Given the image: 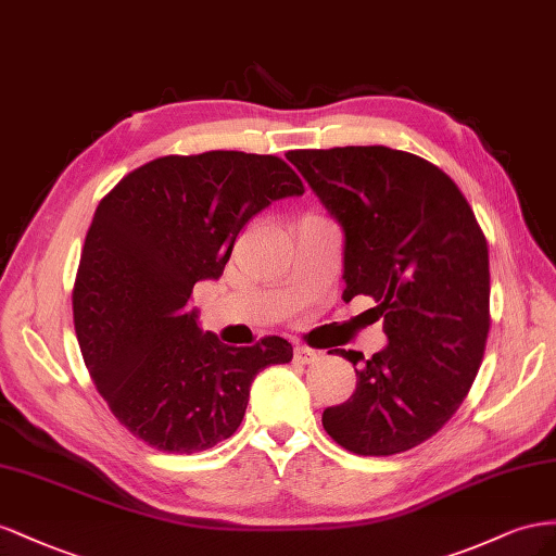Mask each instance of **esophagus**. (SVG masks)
Masks as SVG:
<instances>
[{"label":"esophagus","instance_id":"34e87169","mask_svg":"<svg viewBox=\"0 0 556 556\" xmlns=\"http://www.w3.org/2000/svg\"><path fill=\"white\" fill-rule=\"evenodd\" d=\"M316 358H319V354H316L314 349H309L305 344H295L293 346V361L300 363V366H307V363H314Z\"/></svg>","mask_w":556,"mask_h":556}]
</instances>
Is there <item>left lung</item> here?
Wrapping results in <instances>:
<instances>
[{
  "label": "left lung",
  "mask_w": 556,
  "mask_h": 556,
  "mask_svg": "<svg viewBox=\"0 0 556 556\" xmlns=\"http://www.w3.org/2000/svg\"><path fill=\"white\" fill-rule=\"evenodd\" d=\"M344 230V300L370 295L389 346L361 363L352 399L324 409L326 433L361 456H391L435 435L482 366L489 247L445 172L389 147L289 151Z\"/></svg>",
  "instance_id": "obj_1"
}]
</instances>
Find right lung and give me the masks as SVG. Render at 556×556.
I'll return each mask as SVG.
<instances>
[{
	"label": "right lung",
	"instance_id": "obj_1",
	"mask_svg": "<svg viewBox=\"0 0 556 556\" xmlns=\"http://www.w3.org/2000/svg\"><path fill=\"white\" fill-rule=\"evenodd\" d=\"M303 193L277 155L207 151L155 157L102 198L74 281V328L94 389L135 438L169 454L210 450L242 424L253 377L293 358L277 336L228 346L202 332L190 295L220 277L253 214Z\"/></svg>",
	"mask_w": 556,
	"mask_h": 556
}]
</instances>
